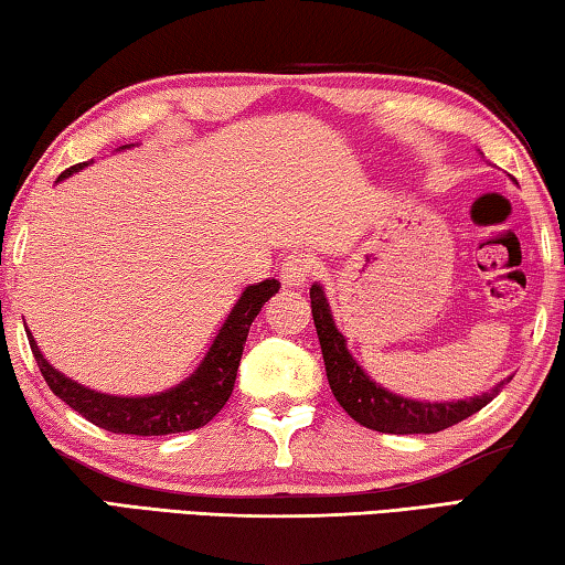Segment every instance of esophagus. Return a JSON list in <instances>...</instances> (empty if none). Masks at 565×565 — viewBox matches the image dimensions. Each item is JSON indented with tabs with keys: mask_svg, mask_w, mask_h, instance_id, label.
Returning a JSON list of instances; mask_svg holds the SVG:
<instances>
[{
	"mask_svg": "<svg viewBox=\"0 0 565 565\" xmlns=\"http://www.w3.org/2000/svg\"><path fill=\"white\" fill-rule=\"evenodd\" d=\"M317 271V262L311 259V256L306 254H289L286 259L281 262V269H279V279L284 286H289V289H299L306 281H309V276Z\"/></svg>",
	"mask_w": 565,
	"mask_h": 565,
	"instance_id": "1",
	"label": "esophagus"
}]
</instances>
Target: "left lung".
<instances>
[{
    "mask_svg": "<svg viewBox=\"0 0 565 565\" xmlns=\"http://www.w3.org/2000/svg\"><path fill=\"white\" fill-rule=\"evenodd\" d=\"M311 313L317 323L323 363H327V379L331 394L337 396L341 408L356 420V424L374 428L381 434H436L444 428L458 424L476 411H481L493 396L509 384L503 379L491 391L481 396L461 398V401H416L406 398L394 391L376 384L359 361L351 356L347 347V337L337 329L331 317V306L327 301L321 284L311 286Z\"/></svg>",
    "mask_w": 565,
    "mask_h": 565,
    "instance_id": "8db88e82",
    "label": "left lung"
}]
</instances>
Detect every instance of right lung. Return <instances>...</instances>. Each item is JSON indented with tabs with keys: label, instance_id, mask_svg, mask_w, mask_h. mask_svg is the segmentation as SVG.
Returning a JSON list of instances; mask_svg holds the SVG:
<instances>
[{
	"label": "right lung",
	"instance_id": "right-lung-1",
	"mask_svg": "<svg viewBox=\"0 0 565 565\" xmlns=\"http://www.w3.org/2000/svg\"><path fill=\"white\" fill-rule=\"evenodd\" d=\"M129 147L131 145H124L119 149ZM84 167H87V161L70 167L62 171L56 181L70 179ZM279 286L281 284L276 279L246 286L242 296H238V301L232 306V311H228L222 329L214 337L206 356L194 369V374H189L177 386L149 396H111L89 386H82L79 381L64 376L62 371H56L44 359V353L36 347L32 333H26V337H30L36 366H40L44 381L54 391V396H60L74 411H79L94 426L111 434L131 436H167L194 431L199 426H206L224 408L228 396H232L248 327L259 317L262 306L274 294H279Z\"/></svg>",
	"mask_w": 565,
	"mask_h": 565
}]
</instances>
